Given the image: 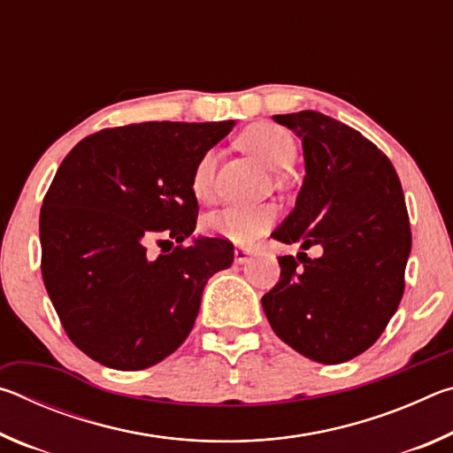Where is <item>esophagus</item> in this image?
Returning a JSON list of instances; mask_svg holds the SVG:
<instances>
[{
	"mask_svg": "<svg viewBox=\"0 0 453 453\" xmlns=\"http://www.w3.org/2000/svg\"><path fill=\"white\" fill-rule=\"evenodd\" d=\"M251 256H254V251H251L250 248H235V251H234L235 264H245Z\"/></svg>",
	"mask_w": 453,
	"mask_h": 453,
	"instance_id": "esophagus-1",
	"label": "esophagus"
}]
</instances>
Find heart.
Instances as JSON below:
<instances>
[{
    "label": "heart",
    "instance_id": "b5f03b06",
    "mask_svg": "<svg viewBox=\"0 0 453 453\" xmlns=\"http://www.w3.org/2000/svg\"><path fill=\"white\" fill-rule=\"evenodd\" d=\"M245 151H250L257 162L270 170H283L294 162L297 148L294 137L286 129L267 124L250 126L240 137ZM218 156L213 150L203 151L191 172V191L199 202H210L213 196V173H216ZM278 210L270 203L264 205H227V208L210 213L203 219V229L213 237L234 243H254L270 232Z\"/></svg>",
    "mask_w": 453,
    "mask_h": 453
}]
</instances>
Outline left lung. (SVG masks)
I'll use <instances>...</instances> for the list:
<instances>
[{
	"mask_svg": "<svg viewBox=\"0 0 453 453\" xmlns=\"http://www.w3.org/2000/svg\"><path fill=\"white\" fill-rule=\"evenodd\" d=\"M273 119L302 137L305 178L272 237L303 251L278 257L264 311L302 356L348 362L378 342L402 302L411 251L402 183L386 153L342 121L311 110ZM313 244L322 254L308 258Z\"/></svg>",
	"mask_w": 453,
	"mask_h": 453,
	"instance_id": "left-lung-1",
	"label": "left lung"
}]
</instances>
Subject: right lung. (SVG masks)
Returning <instances> with one entry per match:
<instances>
[{"mask_svg":"<svg viewBox=\"0 0 453 453\" xmlns=\"http://www.w3.org/2000/svg\"><path fill=\"white\" fill-rule=\"evenodd\" d=\"M232 127H107L61 162L40 213L42 275L67 337L102 365L135 372L173 354L196 324L205 283L232 265L234 245L221 237L183 245L199 210L191 172ZM151 241L179 245L150 258Z\"/></svg>","mask_w":453,"mask_h":453,"instance_id":"add662e5","label":"right lung"}]
</instances>
